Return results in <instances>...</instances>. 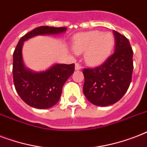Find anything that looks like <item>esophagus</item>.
<instances>
[{"mask_svg":"<svg viewBox=\"0 0 147 147\" xmlns=\"http://www.w3.org/2000/svg\"><path fill=\"white\" fill-rule=\"evenodd\" d=\"M82 69V65L78 62L76 63V70H80Z\"/></svg>","mask_w":147,"mask_h":147,"instance_id":"esophagus-1","label":"esophagus"}]
</instances>
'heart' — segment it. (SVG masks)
<instances>
[{
    "label": "heart",
    "instance_id": "1",
    "mask_svg": "<svg viewBox=\"0 0 147 147\" xmlns=\"http://www.w3.org/2000/svg\"><path fill=\"white\" fill-rule=\"evenodd\" d=\"M114 42V36L111 33L88 31L74 36L72 49L78 54L85 53L84 59L87 64L97 65L107 59Z\"/></svg>",
    "mask_w": 147,
    "mask_h": 147
}]
</instances>
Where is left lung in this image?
Wrapping results in <instances>:
<instances>
[{
    "label": "left lung",
    "instance_id": "8db88e82",
    "mask_svg": "<svg viewBox=\"0 0 147 147\" xmlns=\"http://www.w3.org/2000/svg\"><path fill=\"white\" fill-rule=\"evenodd\" d=\"M115 51L103 64L84 69L83 92L90 102L97 106H108L124 95L132 79V47L127 37L114 30Z\"/></svg>",
    "mask_w": 147,
    "mask_h": 147
}]
</instances>
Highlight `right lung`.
I'll use <instances>...</instances> for the list:
<instances>
[{"label":"right lung","mask_w":147,"mask_h":147,"mask_svg":"<svg viewBox=\"0 0 147 147\" xmlns=\"http://www.w3.org/2000/svg\"><path fill=\"white\" fill-rule=\"evenodd\" d=\"M66 27L42 26L22 36L13 54V78L15 89L24 102L30 107L47 109L59 100L65 82L75 71V64H55L41 72L26 69L22 59V46L25 40L37 35L58 34Z\"/></svg>","instance_id":"obj_1"}]
</instances>
